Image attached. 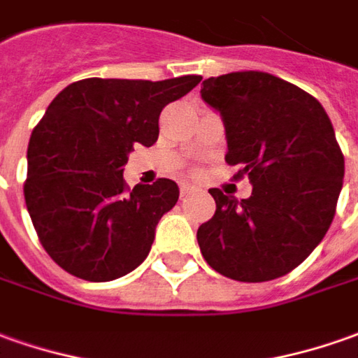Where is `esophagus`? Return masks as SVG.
<instances>
[{"label": "esophagus", "instance_id": "34e87169", "mask_svg": "<svg viewBox=\"0 0 358 358\" xmlns=\"http://www.w3.org/2000/svg\"><path fill=\"white\" fill-rule=\"evenodd\" d=\"M194 189L196 188H194L192 184H188V182H182V184H180V196H182V198H184V196H189Z\"/></svg>", "mask_w": 358, "mask_h": 358}]
</instances>
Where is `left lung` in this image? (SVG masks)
Wrapping results in <instances>:
<instances>
[{"instance_id":"1","label":"left lung","mask_w":358,"mask_h":358,"mask_svg":"<svg viewBox=\"0 0 358 358\" xmlns=\"http://www.w3.org/2000/svg\"><path fill=\"white\" fill-rule=\"evenodd\" d=\"M203 101L220 111L233 178L249 176L247 199L211 188L215 213L198 229L213 271L239 282L280 278L306 261L331 225L345 159L322 103L266 72L203 80Z\"/></svg>"}]
</instances>
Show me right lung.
I'll return each instance as SVG.
<instances>
[{
	"label": "right lung",
	"instance_id": "add662e5",
	"mask_svg": "<svg viewBox=\"0 0 358 358\" xmlns=\"http://www.w3.org/2000/svg\"><path fill=\"white\" fill-rule=\"evenodd\" d=\"M199 80L86 78L50 101L29 141L23 192L38 241L60 268L109 282L147 259L180 189L169 178L129 189L123 166L137 143H157L160 111Z\"/></svg>",
	"mask_w": 358,
	"mask_h": 358
}]
</instances>
